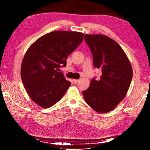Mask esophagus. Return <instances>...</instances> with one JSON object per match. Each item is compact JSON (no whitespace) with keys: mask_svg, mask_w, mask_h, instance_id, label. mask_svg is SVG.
I'll list each match as a JSON object with an SVG mask.
<instances>
[{"mask_svg":"<svg viewBox=\"0 0 150 150\" xmlns=\"http://www.w3.org/2000/svg\"><path fill=\"white\" fill-rule=\"evenodd\" d=\"M79 82V80H77V79H73V82H74L75 84H77Z\"/></svg>","mask_w":150,"mask_h":150,"instance_id":"34e87169","label":"esophagus"}]
</instances>
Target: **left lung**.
Here are the masks:
<instances>
[{
    "label": "left lung",
    "instance_id": "obj_1",
    "mask_svg": "<svg viewBox=\"0 0 150 150\" xmlns=\"http://www.w3.org/2000/svg\"><path fill=\"white\" fill-rule=\"evenodd\" d=\"M91 51L95 68L102 70L99 81L93 79L82 91L84 100L93 110L108 113L126 97L132 80L133 69L119 44L104 35H84Z\"/></svg>",
    "mask_w": 150,
    "mask_h": 150
}]
</instances>
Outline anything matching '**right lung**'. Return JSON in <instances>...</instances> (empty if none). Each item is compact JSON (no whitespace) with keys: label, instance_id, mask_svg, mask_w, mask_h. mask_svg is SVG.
I'll return each instance as SVG.
<instances>
[{"label":"right lung","instance_id":"1","mask_svg":"<svg viewBox=\"0 0 150 150\" xmlns=\"http://www.w3.org/2000/svg\"><path fill=\"white\" fill-rule=\"evenodd\" d=\"M84 33L55 31L31 44L22 60L21 75L29 97L35 103L48 108L59 102L71 85L59 68L83 40Z\"/></svg>","mask_w":150,"mask_h":150}]
</instances>
